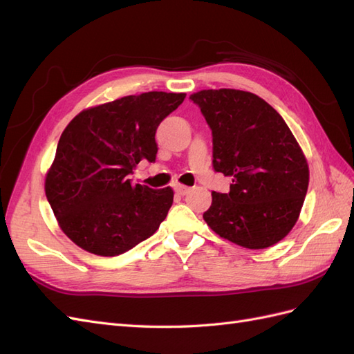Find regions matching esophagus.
Returning <instances> with one entry per match:
<instances>
[{
  "label": "esophagus",
  "instance_id": "34e87169",
  "mask_svg": "<svg viewBox=\"0 0 354 354\" xmlns=\"http://www.w3.org/2000/svg\"><path fill=\"white\" fill-rule=\"evenodd\" d=\"M174 190H176L177 195L185 196V195L187 194V192L190 190V187H187V186H185V185H176V186H174Z\"/></svg>",
  "mask_w": 354,
  "mask_h": 354
}]
</instances>
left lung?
Returning <instances> with one entry per match:
<instances>
[{
	"label": "left lung",
	"mask_w": 354,
	"mask_h": 354,
	"mask_svg": "<svg viewBox=\"0 0 354 354\" xmlns=\"http://www.w3.org/2000/svg\"><path fill=\"white\" fill-rule=\"evenodd\" d=\"M212 130V164L232 177L212 192L203 220L223 239L264 250L292 230L308 187V164L294 134L259 95L233 88L190 95Z\"/></svg>",
	"instance_id": "8db88e82"
}]
</instances>
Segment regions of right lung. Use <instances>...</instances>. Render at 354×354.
Returning a JSON list of instances; mask_svg holds the SVG:
<instances>
[{
  "label": "right lung",
  "instance_id": "obj_1",
  "mask_svg": "<svg viewBox=\"0 0 354 354\" xmlns=\"http://www.w3.org/2000/svg\"><path fill=\"white\" fill-rule=\"evenodd\" d=\"M185 97L125 95L84 109L66 125L44 187L59 227L75 245L115 257L158 230L173 205V189L131 183L128 174L140 160L156 159V128Z\"/></svg>",
  "mask_w": 354,
  "mask_h": 354
}]
</instances>
